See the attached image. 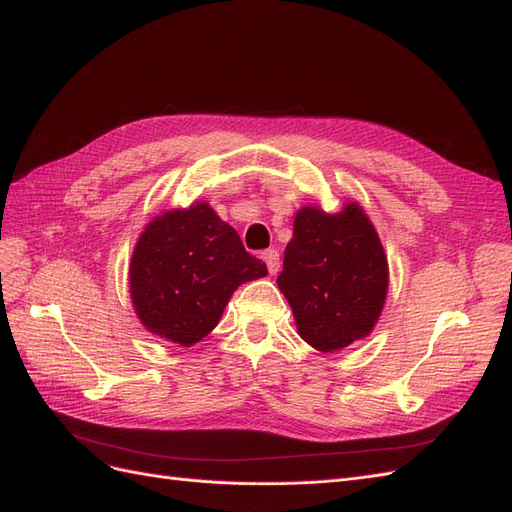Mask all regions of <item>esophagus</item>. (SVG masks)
<instances>
[{"instance_id":"1","label":"esophagus","mask_w":512,"mask_h":512,"mask_svg":"<svg viewBox=\"0 0 512 512\" xmlns=\"http://www.w3.org/2000/svg\"><path fill=\"white\" fill-rule=\"evenodd\" d=\"M262 260L267 262V269H269L271 275L280 271V252H277V250H267L265 254H262Z\"/></svg>"}]
</instances>
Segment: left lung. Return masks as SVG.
I'll return each mask as SVG.
<instances>
[{
    "label": "left lung",
    "instance_id": "1",
    "mask_svg": "<svg viewBox=\"0 0 512 512\" xmlns=\"http://www.w3.org/2000/svg\"><path fill=\"white\" fill-rule=\"evenodd\" d=\"M277 286L299 335L320 352L342 350L374 331L389 292V262L363 207L348 200L337 213L299 209Z\"/></svg>",
    "mask_w": 512,
    "mask_h": 512
}]
</instances>
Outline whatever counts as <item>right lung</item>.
Masks as SVG:
<instances>
[{"label":"right lung","mask_w":512,"mask_h":512,"mask_svg":"<svg viewBox=\"0 0 512 512\" xmlns=\"http://www.w3.org/2000/svg\"><path fill=\"white\" fill-rule=\"evenodd\" d=\"M265 275L237 230L196 200L145 226L130 260V297L149 333L190 348L215 329L232 292Z\"/></svg>","instance_id":"add662e5"}]
</instances>
